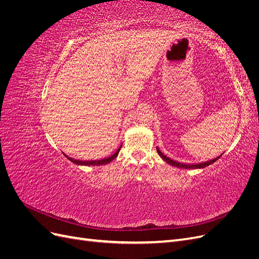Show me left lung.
I'll use <instances>...</instances> for the list:
<instances>
[{"mask_svg": "<svg viewBox=\"0 0 259 259\" xmlns=\"http://www.w3.org/2000/svg\"><path fill=\"white\" fill-rule=\"evenodd\" d=\"M156 151H158V153H159V155L161 156V158H162L164 161H165L166 163L170 164V165L179 167V168H189V169H190V168H203V167H205V166H208V165H210L211 163L216 162V161L222 156V154H221V155L217 156V158H215V159H213V160H209V161H206V162H202V163H198V164H185V163H179V162H177V161H174V160L169 159L168 156H166L165 154H163V153L161 152V150H160V149H159L158 147H156Z\"/></svg>", "mask_w": 259, "mask_h": 259, "instance_id": "obj_1", "label": "left lung"}]
</instances>
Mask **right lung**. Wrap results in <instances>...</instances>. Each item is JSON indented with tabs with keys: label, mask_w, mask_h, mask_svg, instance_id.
<instances>
[{
	"label": "right lung",
	"mask_w": 259,
	"mask_h": 259,
	"mask_svg": "<svg viewBox=\"0 0 259 259\" xmlns=\"http://www.w3.org/2000/svg\"><path fill=\"white\" fill-rule=\"evenodd\" d=\"M121 147H122V145L120 146V148L117 149V150L115 151V153H113L112 155H110V156H108V158H105V159H101V160H89V161H81V160H75V159H72V158H70V156H68L67 154H65L66 155V158L67 159H69L70 161H71L72 163H74V164H77V165H89V166H98V165H104V164H108V163H110L111 161H113L116 156H117V154H119V152H120V149H121Z\"/></svg>",
	"instance_id": "right-lung-1"
}]
</instances>
